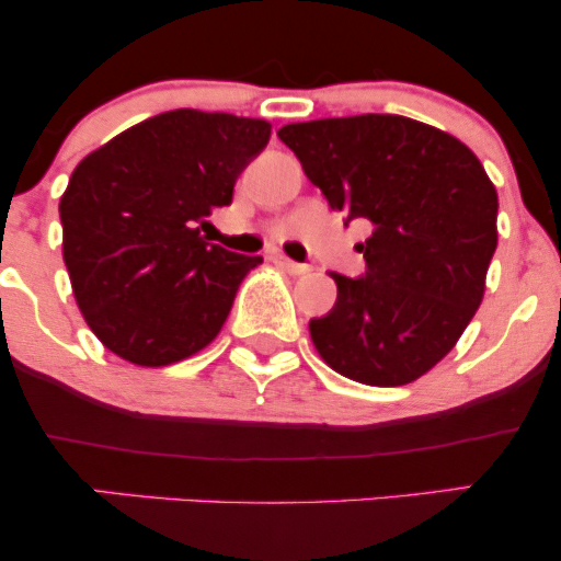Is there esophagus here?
Wrapping results in <instances>:
<instances>
[{"label": "esophagus", "mask_w": 561, "mask_h": 561, "mask_svg": "<svg viewBox=\"0 0 561 561\" xmlns=\"http://www.w3.org/2000/svg\"><path fill=\"white\" fill-rule=\"evenodd\" d=\"M268 261H272L274 266L285 268V272L293 274V276H300V274L311 272V266H308V263H295V261H289L287 255H282V253H272V255H268Z\"/></svg>", "instance_id": "34e87169"}]
</instances>
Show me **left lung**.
<instances>
[{"mask_svg":"<svg viewBox=\"0 0 561 561\" xmlns=\"http://www.w3.org/2000/svg\"><path fill=\"white\" fill-rule=\"evenodd\" d=\"M276 137L345 224H371L366 274H332L337 300L308 324L319 356L364 385L414 382L480 308L499 244L493 182L465 141L403 115L287 124Z\"/></svg>","mask_w":561,"mask_h":561,"instance_id":"obj_1","label":"left lung"}]
</instances>
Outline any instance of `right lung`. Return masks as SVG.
Listing matches in <instances>:
<instances>
[{
	"instance_id": "1",
	"label": "right lung",
	"mask_w": 561,
	"mask_h": 561,
	"mask_svg": "<svg viewBox=\"0 0 561 561\" xmlns=\"http://www.w3.org/2000/svg\"><path fill=\"white\" fill-rule=\"evenodd\" d=\"M272 124L169 111L126 128L76 165L60 197L62 259L83 319L115 356L169 366L221 332L261 255L205 242Z\"/></svg>"
}]
</instances>
